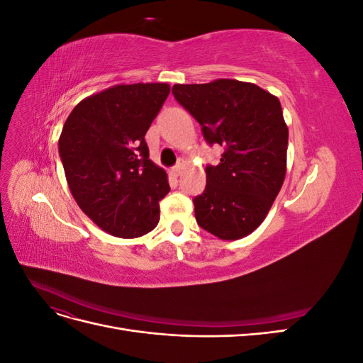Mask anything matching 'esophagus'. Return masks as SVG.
<instances>
[{
	"instance_id": "obj_1",
	"label": "esophagus",
	"mask_w": 363,
	"mask_h": 363,
	"mask_svg": "<svg viewBox=\"0 0 363 363\" xmlns=\"http://www.w3.org/2000/svg\"><path fill=\"white\" fill-rule=\"evenodd\" d=\"M183 167H184V160L183 159H180L179 160V163L177 164H175V167L172 168V175H175V177H179V175L182 174V171H183Z\"/></svg>"
}]
</instances>
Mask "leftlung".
I'll return each mask as SVG.
<instances>
[{
	"label": "left lung",
	"instance_id": "obj_1",
	"mask_svg": "<svg viewBox=\"0 0 363 363\" xmlns=\"http://www.w3.org/2000/svg\"><path fill=\"white\" fill-rule=\"evenodd\" d=\"M172 94L208 144L225 148L219 164L206 168V189L194 199L196 223L223 240L248 236L267 218L286 175L289 133L279 98L233 79L174 84Z\"/></svg>",
	"mask_w": 363,
	"mask_h": 363
}]
</instances>
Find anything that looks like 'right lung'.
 <instances>
[{
	"instance_id": "1",
	"label": "right lung",
	"mask_w": 363,
	"mask_h": 363,
	"mask_svg": "<svg viewBox=\"0 0 363 363\" xmlns=\"http://www.w3.org/2000/svg\"><path fill=\"white\" fill-rule=\"evenodd\" d=\"M169 95L168 83L116 84L74 107L59 155L74 200L116 238L150 233L160 219L168 175L150 160L145 133Z\"/></svg>"
}]
</instances>
